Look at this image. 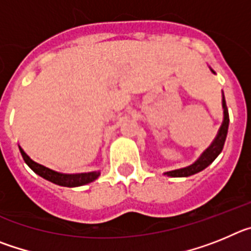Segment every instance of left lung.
Wrapping results in <instances>:
<instances>
[{"label": "left lung", "mask_w": 251, "mask_h": 251, "mask_svg": "<svg viewBox=\"0 0 251 251\" xmlns=\"http://www.w3.org/2000/svg\"><path fill=\"white\" fill-rule=\"evenodd\" d=\"M212 73L215 74V72L212 69H210ZM223 108H224V121L221 124L219 133H217L216 138L214 139V142L211 143V146L205 151V152L201 154V157L197 159L195 163H192L191 166H187L185 168H179V170H174L170 171V172H166L165 175L170 177H188L192 176V175L200 172V171L205 170L208 165H211L212 162L215 161L219 154L223 151L224 145H225V139L227 136V128H229V112H227V106H226L225 97H224L223 93Z\"/></svg>", "instance_id": "1"}]
</instances>
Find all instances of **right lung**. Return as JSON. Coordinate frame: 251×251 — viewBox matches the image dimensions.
I'll use <instances>...</instances> for the list:
<instances>
[{"mask_svg":"<svg viewBox=\"0 0 251 251\" xmlns=\"http://www.w3.org/2000/svg\"><path fill=\"white\" fill-rule=\"evenodd\" d=\"M20 152L22 154V158L26 162V165L34 171L35 174H37L39 176H41L43 178L48 179L50 182L55 183V185L64 186V187H77V186H84L86 183H90L93 181L98 178L100 176V172H88V174H60L54 170H50V168L45 167V166L40 165L37 162L32 161L30 157L25 153V151L20 147Z\"/></svg>","mask_w":251,"mask_h":251,"instance_id":"add662e5","label":"right lung"}]
</instances>
